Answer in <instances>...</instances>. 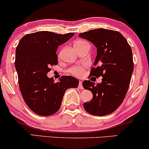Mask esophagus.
I'll return each mask as SVG.
<instances>
[{"instance_id": "1", "label": "esophagus", "mask_w": 149, "mask_h": 149, "mask_svg": "<svg viewBox=\"0 0 149 149\" xmlns=\"http://www.w3.org/2000/svg\"><path fill=\"white\" fill-rule=\"evenodd\" d=\"M78 88H79L80 90H83V85H82V82L81 81H79V85H78Z\"/></svg>"}]
</instances>
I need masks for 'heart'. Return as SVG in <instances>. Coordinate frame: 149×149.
<instances>
[{"mask_svg": "<svg viewBox=\"0 0 149 149\" xmlns=\"http://www.w3.org/2000/svg\"><path fill=\"white\" fill-rule=\"evenodd\" d=\"M87 45H89L88 42L84 40H77L74 42V47L76 49ZM85 68H86L85 65H75L68 69V73L76 77H81L84 75Z\"/></svg>", "mask_w": 149, "mask_h": 149, "instance_id": "obj_1", "label": "heart"}]
</instances>
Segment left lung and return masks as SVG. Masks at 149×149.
Returning <instances> with one entry per match:
<instances>
[{
  "instance_id": "1",
  "label": "left lung",
  "mask_w": 149,
  "mask_h": 149,
  "mask_svg": "<svg viewBox=\"0 0 149 149\" xmlns=\"http://www.w3.org/2000/svg\"><path fill=\"white\" fill-rule=\"evenodd\" d=\"M79 36L92 42L97 55L90 76H102L95 85L85 80L83 88L92 92L93 97L83 104L85 110L95 116H106L115 111L123 102L134 70L132 52L127 40L116 31L97 29L80 33Z\"/></svg>"
}]
</instances>
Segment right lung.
I'll return each instance as SVG.
<instances>
[{"mask_svg":"<svg viewBox=\"0 0 149 149\" xmlns=\"http://www.w3.org/2000/svg\"><path fill=\"white\" fill-rule=\"evenodd\" d=\"M73 35L38 31L26 34L17 46L15 65L20 92L28 107L38 115L55 113L66 90L78 86L79 82L73 76H63L57 83L47 76L51 66L58 63V46Z\"/></svg>","mask_w":149,"mask_h":149,"instance_id":"right-lung-1","label":"right lung"}]
</instances>
